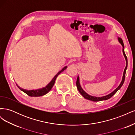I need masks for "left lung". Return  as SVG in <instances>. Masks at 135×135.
<instances>
[{
    "mask_svg": "<svg viewBox=\"0 0 135 135\" xmlns=\"http://www.w3.org/2000/svg\"><path fill=\"white\" fill-rule=\"evenodd\" d=\"M118 40H119V42L121 43V44L122 45V46H123V55L125 57V59H126V66L124 69V73H123V78H122V80L121 81V83L120 84V85L118 86L115 90H114L113 92H112L111 93H110L109 95H107V96H103V97H93V96H91L90 95H88V94L87 93H85L83 90V89L81 88L80 85V84H79V77L78 76L77 78V80H76V87H77V89L79 91V92H80V93L81 94V95H82L85 99H86L87 100H91V101H102V100H108L109 99H110V98H111L114 94H115L119 89L121 88V87L122 86V85L124 83V80H125V77H126V69L127 68V56L124 53V44H123V40H122V39L120 38H118Z\"/></svg>",
    "mask_w": 135,
    "mask_h": 135,
    "instance_id": "left-lung-1",
    "label": "left lung"
}]
</instances>
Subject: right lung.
<instances>
[{"label": "right lung", "mask_w": 135, "mask_h": 135, "mask_svg": "<svg viewBox=\"0 0 135 135\" xmlns=\"http://www.w3.org/2000/svg\"><path fill=\"white\" fill-rule=\"evenodd\" d=\"M67 66H65L64 67L62 70L61 71H60L55 76L54 78L52 79V80H51V82L49 83L47 86H46L44 88H40L39 89H36V90H27V89H22V88H20L19 86L17 85V86L18 87V88L21 89V91H22L23 92H25V93H26L27 95H28L29 96H31V97H39V96H43L44 95H46L47 94L49 91H50L51 89H52V88L54 86V85L55 84V80L57 76L61 72H62L64 70L66 69Z\"/></svg>", "instance_id": "right-lung-1"}]
</instances>
